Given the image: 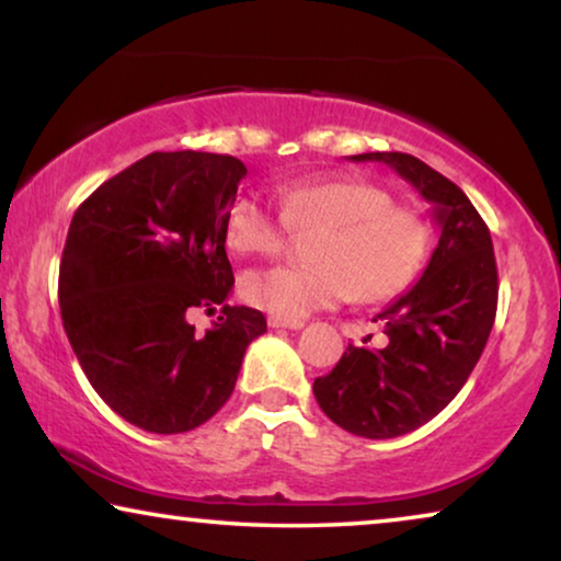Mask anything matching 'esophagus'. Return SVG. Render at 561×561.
Segmentation results:
<instances>
[{
    "label": "esophagus",
    "instance_id": "34e87169",
    "mask_svg": "<svg viewBox=\"0 0 561 561\" xmlns=\"http://www.w3.org/2000/svg\"><path fill=\"white\" fill-rule=\"evenodd\" d=\"M267 327H273V329H304V321H288V319L271 317V319H267Z\"/></svg>",
    "mask_w": 561,
    "mask_h": 561
}]
</instances>
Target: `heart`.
Here are the masks:
<instances>
[{
	"label": "heart",
	"mask_w": 561,
	"mask_h": 561,
	"mask_svg": "<svg viewBox=\"0 0 561 561\" xmlns=\"http://www.w3.org/2000/svg\"><path fill=\"white\" fill-rule=\"evenodd\" d=\"M280 217L263 198L240 194L225 214V240L240 255H273L288 229L313 237L306 267H257L240 290L278 319L301 321L344 301H388L411 286L428 250V225L370 181L301 179L275 186Z\"/></svg>",
	"instance_id": "b5f03b06"
}]
</instances>
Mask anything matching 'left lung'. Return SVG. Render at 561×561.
Segmentation results:
<instances>
[{
	"label": "left lung",
	"instance_id": "left-lung-1",
	"mask_svg": "<svg viewBox=\"0 0 561 561\" xmlns=\"http://www.w3.org/2000/svg\"><path fill=\"white\" fill-rule=\"evenodd\" d=\"M386 163L432 204L439 244L419 283L386 306V344H350L334 370L313 380L321 411L344 432L393 439L432 421L470 378L497 309L490 229L465 191L405 152H363Z\"/></svg>",
	"mask_w": 561,
	"mask_h": 561
}]
</instances>
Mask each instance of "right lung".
Listing matches in <instances>:
<instances>
[{"mask_svg": "<svg viewBox=\"0 0 561 561\" xmlns=\"http://www.w3.org/2000/svg\"><path fill=\"white\" fill-rule=\"evenodd\" d=\"M248 175L214 152H150L104 181L71 219L58 301L68 342L102 401L152 434H183L232 396L265 317L229 306L225 214ZM221 308L196 335L187 313Z\"/></svg>", "mask_w": 561, "mask_h": 561, "instance_id": "add662e5", "label": "right lung"}]
</instances>
